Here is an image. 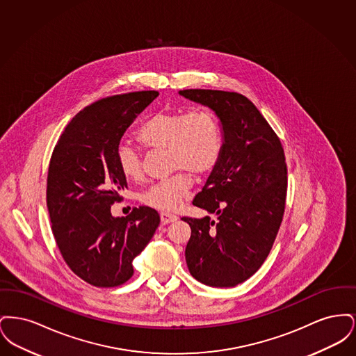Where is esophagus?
I'll return each mask as SVG.
<instances>
[{"label":"esophagus","instance_id":"obj_1","mask_svg":"<svg viewBox=\"0 0 356 356\" xmlns=\"http://www.w3.org/2000/svg\"><path fill=\"white\" fill-rule=\"evenodd\" d=\"M160 218H161V222H164V224H168V222H173V221L177 220V216L172 215L170 212H161Z\"/></svg>","mask_w":356,"mask_h":356}]
</instances>
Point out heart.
Returning a JSON list of instances; mask_svg holds the SVG:
<instances>
[{
  "label": "heart",
  "instance_id": "obj_1",
  "mask_svg": "<svg viewBox=\"0 0 356 356\" xmlns=\"http://www.w3.org/2000/svg\"><path fill=\"white\" fill-rule=\"evenodd\" d=\"M136 138L149 149H167L172 170H184L149 186L141 202L159 211H176L192 186L191 172L203 177L216 168L222 152V127L219 118L207 109L189 112H157L137 129ZM124 177L140 181L144 176L140 154L129 145H120L116 152Z\"/></svg>",
  "mask_w": 356,
  "mask_h": 356
}]
</instances>
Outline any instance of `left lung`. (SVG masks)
<instances>
[{
  "label": "left lung",
  "instance_id": "obj_1",
  "mask_svg": "<svg viewBox=\"0 0 356 356\" xmlns=\"http://www.w3.org/2000/svg\"><path fill=\"white\" fill-rule=\"evenodd\" d=\"M179 93L211 108L224 137L220 160L192 202L216 219L183 218L191 227L186 266L203 284L235 287L261 267L279 232L287 195L284 151L245 96L212 89Z\"/></svg>",
  "mask_w": 356,
  "mask_h": 356
}]
</instances>
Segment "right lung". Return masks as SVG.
<instances>
[{
  "instance_id": "1",
  "label": "right lung",
  "mask_w": 356,
  "mask_h": 356,
  "mask_svg": "<svg viewBox=\"0 0 356 356\" xmlns=\"http://www.w3.org/2000/svg\"><path fill=\"white\" fill-rule=\"evenodd\" d=\"M157 96L156 90H141L85 106L51 153L47 184L51 232L69 268L95 287L129 280L134 259L160 224L149 207L135 208L127 218L111 213L128 186L116 160L120 140Z\"/></svg>"
}]
</instances>
